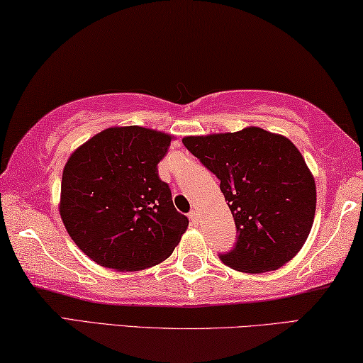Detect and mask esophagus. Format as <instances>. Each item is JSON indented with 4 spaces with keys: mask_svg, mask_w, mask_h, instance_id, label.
Returning <instances> with one entry per match:
<instances>
[{
    "mask_svg": "<svg viewBox=\"0 0 363 363\" xmlns=\"http://www.w3.org/2000/svg\"><path fill=\"white\" fill-rule=\"evenodd\" d=\"M188 217H189V220H191V223H198V221H199V215H198V212H196V211H191V212H189L188 213Z\"/></svg>",
    "mask_w": 363,
    "mask_h": 363,
    "instance_id": "obj_1",
    "label": "esophagus"
}]
</instances>
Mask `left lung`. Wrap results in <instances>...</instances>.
Segmentation results:
<instances>
[{
	"instance_id": "8db88e82",
	"label": "left lung",
	"mask_w": 363,
	"mask_h": 363,
	"mask_svg": "<svg viewBox=\"0 0 363 363\" xmlns=\"http://www.w3.org/2000/svg\"><path fill=\"white\" fill-rule=\"evenodd\" d=\"M183 145L220 180L238 239L218 253L226 266L266 272L290 262L306 242L315 215V183L289 138L259 127L185 137Z\"/></svg>"
}]
</instances>
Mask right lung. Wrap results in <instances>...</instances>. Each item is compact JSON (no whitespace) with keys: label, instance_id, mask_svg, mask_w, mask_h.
<instances>
[{"label":"right lung","instance_id":"right-lung-1","mask_svg":"<svg viewBox=\"0 0 363 363\" xmlns=\"http://www.w3.org/2000/svg\"><path fill=\"white\" fill-rule=\"evenodd\" d=\"M172 137L111 127L79 146L63 169L60 217L74 244L105 268L138 271L164 262L186 231L157 164Z\"/></svg>","mask_w":363,"mask_h":363}]
</instances>
